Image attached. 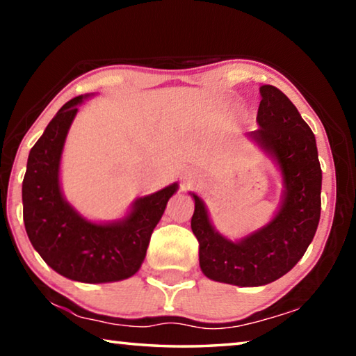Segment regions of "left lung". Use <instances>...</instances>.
I'll return each mask as SVG.
<instances>
[{
	"label": "left lung",
	"mask_w": 356,
	"mask_h": 356,
	"mask_svg": "<svg viewBox=\"0 0 356 356\" xmlns=\"http://www.w3.org/2000/svg\"><path fill=\"white\" fill-rule=\"evenodd\" d=\"M259 129L248 136L278 161L284 200L267 226L231 242L210 225L204 202L195 197L191 229L200 242V265L207 278L254 287L273 282L293 268L314 238L321 220L322 170L316 138L295 105L278 88L264 84Z\"/></svg>",
	"instance_id": "obj_1"
}]
</instances>
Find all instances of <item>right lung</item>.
I'll return each mask as SVG.
<instances>
[{"label": "right lung", "mask_w": 356, "mask_h": 356, "mask_svg": "<svg viewBox=\"0 0 356 356\" xmlns=\"http://www.w3.org/2000/svg\"><path fill=\"white\" fill-rule=\"evenodd\" d=\"M81 102L83 95L69 100L29 152L22 185L23 221L34 250L59 275L91 284L120 281L140 270L177 184L140 197L122 221L95 225L81 218L59 188V160Z\"/></svg>", "instance_id": "1"}]
</instances>
